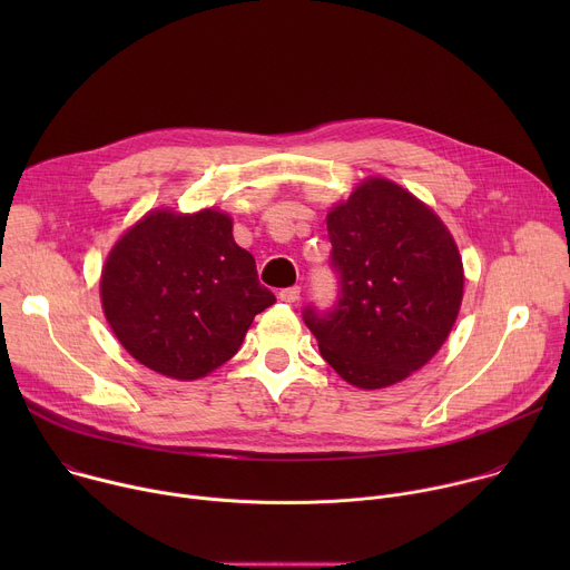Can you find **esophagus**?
Segmentation results:
<instances>
[{"label": "esophagus", "mask_w": 570, "mask_h": 570, "mask_svg": "<svg viewBox=\"0 0 570 570\" xmlns=\"http://www.w3.org/2000/svg\"><path fill=\"white\" fill-rule=\"evenodd\" d=\"M299 286H291V288H282L279 291V299L282 302H286V304H293V302H297L299 299Z\"/></svg>", "instance_id": "obj_1"}]
</instances>
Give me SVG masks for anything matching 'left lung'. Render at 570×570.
Returning a JSON list of instances; mask_svg holds the SVG:
<instances>
[{
	"label": "left lung",
	"mask_w": 570,
	"mask_h": 570,
	"mask_svg": "<svg viewBox=\"0 0 570 570\" xmlns=\"http://www.w3.org/2000/svg\"><path fill=\"white\" fill-rule=\"evenodd\" d=\"M338 293L306 306L322 358L347 383L376 390L426 365L462 302V262L444 223L413 194L372 178L327 216Z\"/></svg>",
	"instance_id": "left-lung-1"
}]
</instances>
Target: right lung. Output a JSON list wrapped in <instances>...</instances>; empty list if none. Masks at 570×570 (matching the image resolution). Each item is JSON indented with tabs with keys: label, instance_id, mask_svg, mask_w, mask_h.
<instances>
[{
	"label": "right lung",
	"instance_id": "1",
	"mask_svg": "<svg viewBox=\"0 0 570 570\" xmlns=\"http://www.w3.org/2000/svg\"><path fill=\"white\" fill-rule=\"evenodd\" d=\"M101 299L130 356L180 381L229 361L255 315L275 304L229 216L214 209L144 216L112 248Z\"/></svg>",
	"mask_w": 570,
	"mask_h": 570
}]
</instances>
